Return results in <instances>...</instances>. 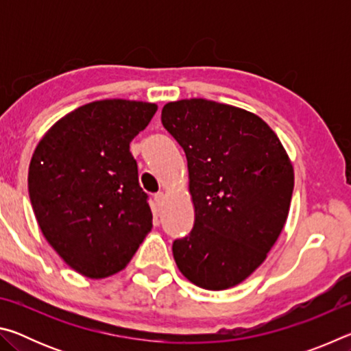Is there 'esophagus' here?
I'll list each match as a JSON object with an SVG mask.
<instances>
[{"instance_id":"obj_1","label":"esophagus","mask_w":351,"mask_h":351,"mask_svg":"<svg viewBox=\"0 0 351 351\" xmlns=\"http://www.w3.org/2000/svg\"><path fill=\"white\" fill-rule=\"evenodd\" d=\"M164 201H165V195L162 192L154 193V204H156V207H161L164 204Z\"/></svg>"}]
</instances>
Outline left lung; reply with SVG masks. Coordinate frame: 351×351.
Wrapping results in <instances>:
<instances>
[{
	"label": "left lung",
	"mask_w": 351,
	"mask_h": 351,
	"mask_svg": "<svg viewBox=\"0 0 351 351\" xmlns=\"http://www.w3.org/2000/svg\"><path fill=\"white\" fill-rule=\"evenodd\" d=\"M164 128L187 158L192 232L173 243L178 269L223 291L252 274L287 223L294 169L280 139L251 111L207 99L164 105Z\"/></svg>",
	"instance_id": "8db88e82"
}]
</instances>
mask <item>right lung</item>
Here are the masks:
<instances>
[{
  "label": "right lung",
  "instance_id": "1",
  "mask_svg": "<svg viewBox=\"0 0 351 351\" xmlns=\"http://www.w3.org/2000/svg\"><path fill=\"white\" fill-rule=\"evenodd\" d=\"M156 110L138 100H96L57 121L35 148L27 176L35 218L82 276L117 274L153 228L130 142Z\"/></svg>",
  "mask_w": 351,
  "mask_h": 351
}]
</instances>
